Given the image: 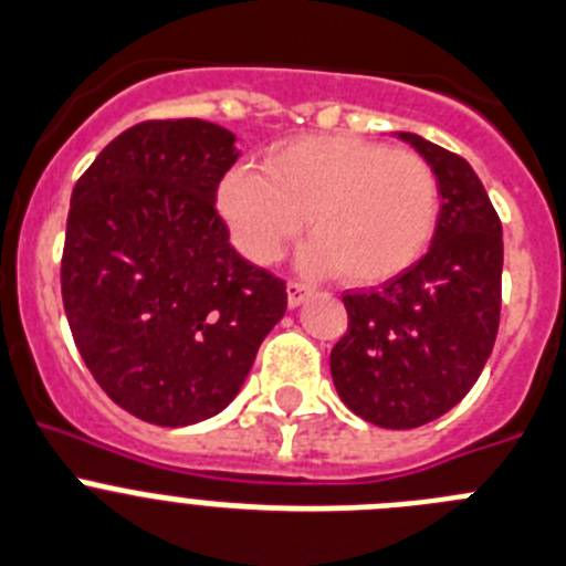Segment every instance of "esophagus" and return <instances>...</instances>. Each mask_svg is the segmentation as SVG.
I'll return each mask as SVG.
<instances>
[{"instance_id":"esophagus-1","label":"esophagus","mask_w":566,"mask_h":566,"mask_svg":"<svg viewBox=\"0 0 566 566\" xmlns=\"http://www.w3.org/2000/svg\"><path fill=\"white\" fill-rule=\"evenodd\" d=\"M307 295H310V284L290 279V282H287V304H290V307H298V304H302Z\"/></svg>"}]
</instances>
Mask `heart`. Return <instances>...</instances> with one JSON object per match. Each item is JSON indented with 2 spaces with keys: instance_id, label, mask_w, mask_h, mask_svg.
<instances>
[{
  "instance_id": "heart-1",
  "label": "heart",
  "mask_w": 566,
  "mask_h": 566,
  "mask_svg": "<svg viewBox=\"0 0 566 566\" xmlns=\"http://www.w3.org/2000/svg\"><path fill=\"white\" fill-rule=\"evenodd\" d=\"M217 200L253 262H276L310 217L307 271L380 284L409 271L431 245L440 182L417 151L355 135H310L273 146L264 171H228Z\"/></svg>"
}]
</instances>
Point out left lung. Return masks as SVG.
<instances>
[{"label": "left lung", "instance_id": "left-lung-1", "mask_svg": "<svg viewBox=\"0 0 566 566\" xmlns=\"http://www.w3.org/2000/svg\"><path fill=\"white\" fill-rule=\"evenodd\" d=\"M434 169L440 220L429 253L380 290H349V327L329 353L340 400L380 429L454 409L491 358L502 310V222L454 151L400 132Z\"/></svg>", "mask_w": 566, "mask_h": 566}]
</instances>
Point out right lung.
Wrapping results in <instances>:
<instances>
[{
    "mask_svg": "<svg viewBox=\"0 0 566 566\" xmlns=\"http://www.w3.org/2000/svg\"><path fill=\"white\" fill-rule=\"evenodd\" d=\"M237 135L200 118L120 132L73 188L61 302L101 389L155 426L231 403L287 287L231 245L217 188Z\"/></svg>",
    "mask_w": 566,
    "mask_h": 566,
    "instance_id": "obj_1",
    "label": "right lung"
}]
</instances>
